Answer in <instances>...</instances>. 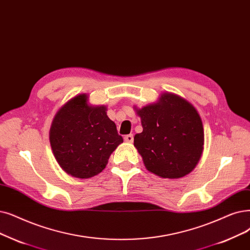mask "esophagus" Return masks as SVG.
Masks as SVG:
<instances>
[{
  "label": "esophagus",
  "mask_w": 250,
  "mask_h": 250,
  "mask_svg": "<svg viewBox=\"0 0 250 250\" xmlns=\"http://www.w3.org/2000/svg\"><path fill=\"white\" fill-rule=\"evenodd\" d=\"M124 139H125V142H126V143H133L134 136H133V134H129V135L125 136Z\"/></svg>",
  "instance_id": "1"
}]
</instances>
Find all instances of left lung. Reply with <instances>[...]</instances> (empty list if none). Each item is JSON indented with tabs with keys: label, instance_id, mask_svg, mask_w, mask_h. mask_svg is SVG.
I'll return each instance as SVG.
<instances>
[{
	"label": "left lung",
	"instance_id": "obj_1",
	"mask_svg": "<svg viewBox=\"0 0 250 250\" xmlns=\"http://www.w3.org/2000/svg\"><path fill=\"white\" fill-rule=\"evenodd\" d=\"M143 132L134 138V146L145 167L164 179H179L199 162L204 145L201 117L189 101L172 93L142 108L134 107Z\"/></svg>",
	"mask_w": 250,
	"mask_h": 250
}]
</instances>
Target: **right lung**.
<instances>
[{
	"label": "right lung",
	"instance_id": "obj_1",
	"mask_svg": "<svg viewBox=\"0 0 250 250\" xmlns=\"http://www.w3.org/2000/svg\"><path fill=\"white\" fill-rule=\"evenodd\" d=\"M106 111L105 105H91L89 96L80 94L54 116L50 144L54 157L67 175L79 179L98 175L112 152L124 142Z\"/></svg>",
	"mask_w": 250,
	"mask_h": 250
}]
</instances>
